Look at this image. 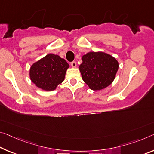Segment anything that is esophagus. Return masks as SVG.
<instances>
[{"mask_svg": "<svg viewBox=\"0 0 154 154\" xmlns=\"http://www.w3.org/2000/svg\"><path fill=\"white\" fill-rule=\"evenodd\" d=\"M71 64V66H72V68H75V67L77 66V64H76V62H74V61H73V62H71V64Z\"/></svg>", "mask_w": 154, "mask_h": 154, "instance_id": "1", "label": "esophagus"}]
</instances>
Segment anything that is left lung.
<instances>
[{
    "mask_svg": "<svg viewBox=\"0 0 154 154\" xmlns=\"http://www.w3.org/2000/svg\"><path fill=\"white\" fill-rule=\"evenodd\" d=\"M79 66L82 79L93 90L108 87L115 78L119 63L115 58L103 52H90L82 57Z\"/></svg>",
    "mask_w": 154,
    "mask_h": 154,
    "instance_id": "1",
    "label": "left lung"
}]
</instances>
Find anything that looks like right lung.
I'll return each mask as SVG.
<instances>
[{
  "label": "right lung",
  "instance_id": "right-lung-1",
  "mask_svg": "<svg viewBox=\"0 0 154 154\" xmlns=\"http://www.w3.org/2000/svg\"><path fill=\"white\" fill-rule=\"evenodd\" d=\"M68 67L69 65L64 59L51 53L31 66L30 78L38 88L53 90L64 81Z\"/></svg>",
  "mask_w": 154,
  "mask_h": 154
}]
</instances>
